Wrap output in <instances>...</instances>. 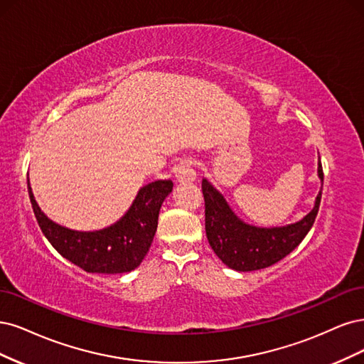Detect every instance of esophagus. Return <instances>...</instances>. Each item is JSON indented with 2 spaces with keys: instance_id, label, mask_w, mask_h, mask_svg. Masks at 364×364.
<instances>
[{
  "instance_id": "1",
  "label": "esophagus",
  "mask_w": 364,
  "mask_h": 364,
  "mask_svg": "<svg viewBox=\"0 0 364 364\" xmlns=\"http://www.w3.org/2000/svg\"><path fill=\"white\" fill-rule=\"evenodd\" d=\"M173 173L180 183H191L196 178V171L193 168V160L189 157H183L173 166Z\"/></svg>"
}]
</instances>
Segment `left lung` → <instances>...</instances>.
<instances>
[{"mask_svg": "<svg viewBox=\"0 0 364 364\" xmlns=\"http://www.w3.org/2000/svg\"><path fill=\"white\" fill-rule=\"evenodd\" d=\"M318 175L323 186L321 160L318 163ZM203 195L205 201V232L212 250L222 263L234 271L251 272L284 259L307 236L319 212L322 189L307 216L295 224L272 228L245 224L234 215L222 193L205 178L203 180Z\"/></svg>", "mask_w": 364, "mask_h": 364, "instance_id": "8db88e82", "label": "left lung"}]
</instances>
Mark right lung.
<instances>
[{
    "instance_id": "1",
    "label": "right lung",
    "mask_w": 364,
    "mask_h": 364,
    "mask_svg": "<svg viewBox=\"0 0 364 364\" xmlns=\"http://www.w3.org/2000/svg\"><path fill=\"white\" fill-rule=\"evenodd\" d=\"M34 216L55 251L90 274H124L136 269L148 254L159 224V212L172 192L171 180L152 181L139 191L128 212L116 224L98 231H75L43 215L31 192Z\"/></svg>"
}]
</instances>
